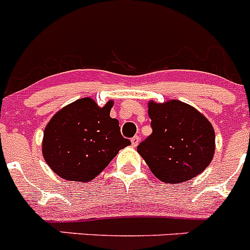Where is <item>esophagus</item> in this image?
Wrapping results in <instances>:
<instances>
[{"label":"esophagus","instance_id":"obj_1","mask_svg":"<svg viewBox=\"0 0 250 250\" xmlns=\"http://www.w3.org/2000/svg\"><path fill=\"white\" fill-rule=\"evenodd\" d=\"M139 141H140V138L139 136H134V138L131 139V145L134 147H136L139 145Z\"/></svg>","mask_w":250,"mask_h":250}]
</instances>
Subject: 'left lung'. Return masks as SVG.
I'll use <instances>...</instances> for the list:
<instances>
[{"instance_id": "obj_1", "label": "left lung", "mask_w": 250, "mask_h": 250, "mask_svg": "<svg viewBox=\"0 0 250 250\" xmlns=\"http://www.w3.org/2000/svg\"><path fill=\"white\" fill-rule=\"evenodd\" d=\"M151 135L141 141L138 152L151 173L167 184H180L209 167L215 151L210 121L195 107L179 100L149 101Z\"/></svg>"}]
</instances>
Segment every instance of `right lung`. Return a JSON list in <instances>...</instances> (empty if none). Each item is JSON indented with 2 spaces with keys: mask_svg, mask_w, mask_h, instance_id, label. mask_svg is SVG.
Listing matches in <instances>:
<instances>
[{
  "mask_svg": "<svg viewBox=\"0 0 250 250\" xmlns=\"http://www.w3.org/2000/svg\"><path fill=\"white\" fill-rule=\"evenodd\" d=\"M114 101L103 107L90 98L79 99L56 112L46 125L42 155L60 178L90 182L109 165L119 150L130 145L110 116Z\"/></svg>",
  "mask_w": 250,
  "mask_h": 250,
  "instance_id": "1",
  "label": "right lung"
}]
</instances>
